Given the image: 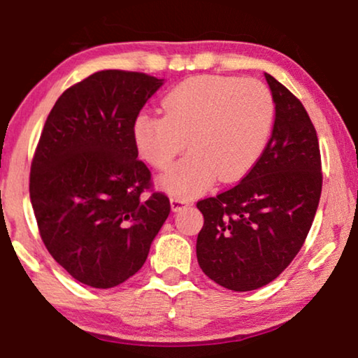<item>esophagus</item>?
I'll return each mask as SVG.
<instances>
[{
    "label": "esophagus",
    "instance_id": "obj_1",
    "mask_svg": "<svg viewBox=\"0 0 358 358\" xmlns=\"http://www.w3.org/2000/svg\"><path fill=\"white\" fill-rule=\"evenodd\" d=\"M170 203H171V210L178 211V210H182L183 206L192 205V200H189V198H185V196H171Z\"/></svg>",
    "mask_w": 358,
    "mask_h": 358
}]
</instances>
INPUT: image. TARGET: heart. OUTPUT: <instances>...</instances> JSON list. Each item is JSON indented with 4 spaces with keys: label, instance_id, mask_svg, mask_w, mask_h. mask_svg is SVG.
I'll list each match as a JSON object with an SVG mask.
<instances>
[{
    "label": "heart",
    "instance_id": "heart-1",
    "mask_svg": "<svg viewBox=\"0 0 358 358\" xmlns=\"http://www.w3.org/2000/svg\"><path fill=\"white\" fill-rule=\"evenodd\" d=\"M165 115L142 114L134 124L138 155L164 170L187 145L189 153L160 182L165 189L192 196L220 176L234 182L250 171L268 145L274 101L255 79L200 76L166 94Z\"/></svg>",
    "mask_w": 358,
    "mask_h": 358
}]
</instances>
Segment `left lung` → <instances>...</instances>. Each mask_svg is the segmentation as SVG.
I'll use <instances>...</instances> for the list:
<instances>
[{"instance_id": "1", "label": "left lung", "mask_w": 358, "mask_h": 358, "mask_svg": "<svg viewBox=\"0 0 358 358\" xmlns=\"http://www.w3.org/2000/svg\"><path fill=\"white\" fill-rule=\"evenodd\" d=\"M275 119L264 152L236 187L196 203L203 228L198 264L238 292L274 280L304 244L322 192L319 140L304 106L264 74Z\"/></svg>"}]
</instances>
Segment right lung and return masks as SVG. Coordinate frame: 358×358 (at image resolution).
I'll list each match as a JSON object with an SVG mask.
<instances>
[{
  "label": "right lung",
  "instance_id": "right-lung-1",
  "mask_svg": "<svg viewBox=\"0 0 358 358\" xmlns=\"http://www.w3.org/2000/svg\"><path fill=\"white\" fill-rule=\"evenodd\" d=\"M164 79L101 71L72 85L49 112L29 196L49 255L85 286L115 287L145 262L170 215L137 160L134 124Z\"/></svg>",
  "mask_w": 358,
  "mask_h": 358
}]
</instances>
